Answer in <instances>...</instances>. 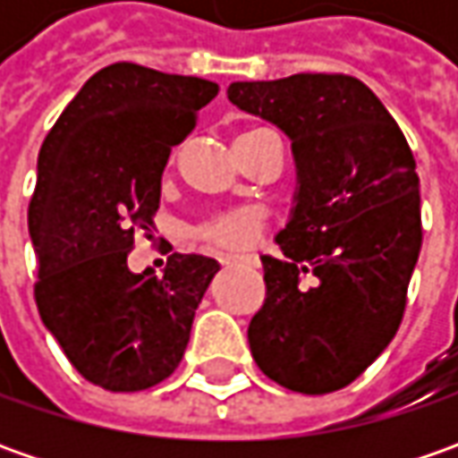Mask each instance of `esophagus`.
I'll list each match as a JSON object with an SVG mask.
<instances>
[{
  "label": "esophagus",
  "instance_id": "1",
  "mask_svg": "<svg viewBox=\"0 0 458 458\" xmlns=\"http://www.w3.org/2000/svg\"><path fill=\"white\" fill-rule=\"evenodd\" d=\"M221 265H226V267H259V259L255 255H221L219 257Z\"/></svg>",
  "mask_w": 458,
  "mask_h": 458
}]
</instances>
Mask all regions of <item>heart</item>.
Here are the masks:
<instances>
[{"label": "heart", "instance_id": "1", "mask_svg": "<svg viewBox=\"0 0 458 458\" xmlns=\"http://www.w3.org/2000/svg\"><path fill=\"white\" fill-rule=\"evenodd\" d=\"M265 226V216L257 208H237L229 214H219L214 219L203 221L199 226V237L214 247L224 250H242L250 247Z\"/></svg>", "mask_w": 458, "mask_h": 458}]
</instances>
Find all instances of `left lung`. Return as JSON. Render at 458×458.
<instances>
[{
    "label": "left lung",
    "mask_w": 458,
    "mask_h": 458,
    "mask_svg": "<svg viewBox=\"0 0 458 458\" xmlns=\"http://www.w3.org/2000/svg\"><path fill=\"white\" fill-rule=\"evenodd\" d=\"M226 97L288 134L298 178L291 219L275 237L283 259L262 255L267 295L247 328L252 357L293 393L342 390L403 321L423 242L413 152L354 76L237 81Z\"/></svg>",
    "instance_id": "8db88e82"
}]
</instances>
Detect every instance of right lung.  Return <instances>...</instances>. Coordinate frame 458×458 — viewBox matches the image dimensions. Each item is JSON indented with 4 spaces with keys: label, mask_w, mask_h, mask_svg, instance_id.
I'll return each instance as SVG.
<instances>
[{
    "label": "right lung",
    "mask_w": 458,
    "mask_h": 458,
    "mask_svg": "<svg viewBox=\"0 0 458 458\" xmlns=\"http://www.w3.org/2000/svg\"><path fill=\"white\" fill-rule=\"evenodd\" d=\"M216 94L214 81L114 63L83 83L40 148L27 211L35 301L68 361L104 390L137 393L175 372L219 273L216 259L181 252L163 275L127 265L160 206L170 150Z\"/></svg>",
    "instance_id": "1"
}]
</instances>
